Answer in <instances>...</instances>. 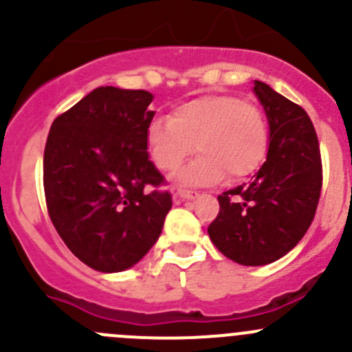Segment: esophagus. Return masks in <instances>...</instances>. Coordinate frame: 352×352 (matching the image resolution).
<instances>
[{
	"label": "esophagus",
	"instance_id": "34e87169",
	"mask_svg": "<svg viewBox=\"0 0 352 352\" xmlns=\"http://www.w3.org/2000/svg\"><path fill=\"white\" fill-rule=\"evenodd\" d=\"M175 197L181 198V200H195V198L198 197V193L197 191H190V190H177Z\"/></svg>",
	"mask_w": 352,
	"mask_h": 352
}]
</instances>
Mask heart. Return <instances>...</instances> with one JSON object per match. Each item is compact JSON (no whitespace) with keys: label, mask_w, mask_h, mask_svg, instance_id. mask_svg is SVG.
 Here are the masks:
<instances>
[{"label":"heart","mask_w":352,"mask_h":352,"mask_svg":"<svg viewBox=\"0 0 352 352\" xmlns=\"http://www.w3.org/2000/svg\"><path fill=\"white\" fill-rule=\"evenodd\" d=\"M200 157L176 173L188 186L215 184L228 175L239 181L265 159L269 128L262 111L241 97L214 94L186 100L171 118H157L147 128V148L161 171L171 173L195 151Z\"/></svg>","instance_id":"1"}]
</instances>
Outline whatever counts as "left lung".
<instances>
[{
	"mask_svg": "<svg viewBox=\"0 0 352 352\" xmlns=\"http://www.w3.org/2000/svg\"><path fill=\"white\" fill-rule=\"evenodd\" d=\"M253 92L269 121L267 161L250 183L219 195L208 236L229 260L260 267L283 258L308 231L322 190V159L301 106L258 80Z\"/></svg>",
	"mask_w": 352,
	"mask_h": 352,
	"instance_id": "left-lung-1",
	"label": "left lung"
}]
</instances>
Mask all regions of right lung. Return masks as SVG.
<instances>
[{"instance_id": "right-lung-1", "label": "right lung", "mask_w": 352, "mask_h": 352, "mask_svg": "<svg viewBox=\"0 0 352 352\" xmlns=\"http://www.w3.org/2000/svg\"><path fill=\"white\" fill-rule=\"evenodd\" d=\"M152 99L147 90L99 87L58 116L47 135V212L69 252L99 272L140 262L173 207L147 152Z\"/></svg>"}]
</instances>
